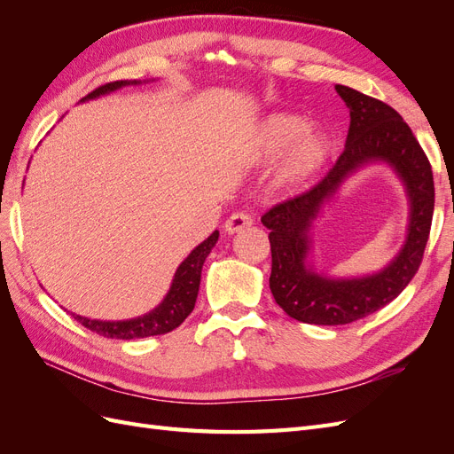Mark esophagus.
<instances>
[{"label": "esophagus", "mask_w": 454, "mask_h": 454, "mask_svg": "<svg viewBox=\"0 0 454 454\" xmlns=\"http://www.w3.org/2000/svg\"><path fill=\"white\" fill-rule=\"evenodd\" d=\"M252 223H254V219L248 214L237 212V214H232L225 222V232H229V235H235V232H240L244 229L252 227Z\"/></svg>", "instance_id": "esophagus-1"}]
</instances>
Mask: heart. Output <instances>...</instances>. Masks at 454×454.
Here are the masks:
<instances>
[{
  "mask_svg": "<svg viewBox=\"0 0 454 454\" xmlns=\"http://www.w3.org/2000/svg\"><path fill=\"white\" fill-rule=\"evenodd\" d=\"M254 151L259 160H274L277 184L282 189H299L316 180L332 157V138L307 121L292 114H270L255 129Z\"/></svg>",
  "mask_w": 454,
  "mask_h": 454,
  "instance_id": "heart-1",
  "label": "heart"
}]
</instances>
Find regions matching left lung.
I'll use <instances>...</instances> for the list:
<instances>
[{
  "instance_id": "left-lung-1",
  "label": "left lung",
  "mask_w": 454,
  "mask_h": 454,
  "mask_svg": "<svg viewBox=\"0 0 454 454\" xmlns=\"http://www.w3.org/2000/svg\"><path fill=\"white\" fill-rule=\"evenodd\" d=\"M350 112V127L335 167L307 193L270 208L269 232L274 301L292 318L316 325H342L377 312L400 295L420 267L434 215V176L428 159L402 115L388 104L335 85ZM369 163H387L406 187L410 223L406 242L387 267L364 278H333L313 269L311 229L340 187Z\"/></svg>"
}]
</instances>
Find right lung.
Wrapping results in <instances>:
<instances>
[{
	"label": "right lung",
	"instance_id": "add662e5",
	"mask_svg": "<svg viewBox=\"0 0 454 454\" xmlns=\"http://www.w3.org/2000/svg\"><path fill=\"white\" fill-rule=\"evenodd\" d=\"M129 85H142V81L134 79V81H115V83H107L87 94L85 98H81V102L100 98V96H106L109 92L119 90ZM217 239H219V231H214L208 239L200 242L197 248L182 261L180 267H177L174 272L168 294L164 295V299L153 310H149L138 316V318H130V320H92V318H87V316H79V314H74V318L81 325L90 329V332L107 339L130 340V339H144L151 335H164L172 332V329H176L177 325H182V322L195 309L202 265L206 257L210 255Z\"/></svg>",
	"mask_w": 454,
	"mask_h": 454
}]
</instances>
